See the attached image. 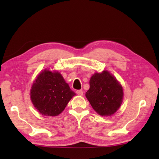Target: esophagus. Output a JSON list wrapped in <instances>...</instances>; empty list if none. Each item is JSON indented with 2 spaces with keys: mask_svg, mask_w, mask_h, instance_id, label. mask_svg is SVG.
<instances>
[{
  "mask_svg": "<svg viewBox=\"0 0 159 159\" xmlns=\"http://www.w3.org/2000/svg\"><path fill=\"white\" fill-rule=\"evenodd\" d=\"M76 93L78 94V95H80V96H82L84 95V92H83L82 90H77Z\"/></svg>",
  "mask_w": 159,
  "mask_h": 159,
  "instance_id": "esophagus-1",
  "label": "esophagus"
}]
</instances>
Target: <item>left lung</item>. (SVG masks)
Instances as JSON below:
<instances>
[{
  "instance_id": "obj_1",
  "label": "left lung",
  "mask_w": 159,
  "mask_h": 159,
  "mask_svg": "<svg viewBox=\"0 0 159 159\" xmlns=\"http://www.w3.org/2000/svg\"><path fill=\"white\" fill-rule=\"evenodd\" d=\"M85 96L93 109L102 116H110L121 106L123 98L121 85L107 71L94 74Z\"/></svg>"
}]
</instances>
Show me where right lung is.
I'll return each mask as SVG.
<instances>
[{"label":"right lung","instance_id":"right-lung-1","mask_svg":"<svg viewBox=\"0 0 159 159\" xmlns=\"http://www.w3.org/2000/svg\"><path fill=\"white\" fill-rule=\"evenodd\" d=\"M75 95L59 72L46 70L37 76L30 90L34 106L46 116L60 114Z\"/></svg>","mask_w":159,"mask_h":159}]
</instances>
